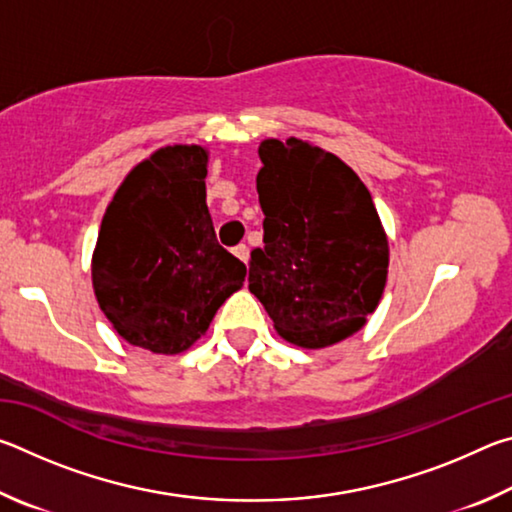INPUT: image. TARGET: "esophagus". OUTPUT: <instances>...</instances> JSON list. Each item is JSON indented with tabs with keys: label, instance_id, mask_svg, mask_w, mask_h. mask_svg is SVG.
I'll return each instance as SVG.
<instances>
[{
	"label": "esophagus",
	"instance_id": "esophagus-1",
	"mask_svg": "<svg viewBox=\"0 0 512 512\" xmlns=\"http://www.w3.org/2000/svg\"><path fill=\"white\" fill-rule=\"evenodd\" d=\"M232 253H235V257L237 259H241V262H248V246L246 244H239V246H235L232 248Z\"/></svg>",
	"mask_w": 512,
	"mask_h": 512
}]
</instances>
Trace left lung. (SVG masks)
<instances>
[{"instance_id": "obj_1", "label": "left lung", "mask_w": 512, "mask_h": 512, "mask_svg": "<svg viewBox=\"0 0 512 512\" xmlns=\"http://www.w3.org/2000/svg\"><path fill=\"white\" fill-rule=\"evenodd\" d=\"M257 194L264 246L248 289L282 339L325 348L366 323L384 293L388 241L372 196L336 155L291 137L264 140Z\"/></svg>"}]
</instances>
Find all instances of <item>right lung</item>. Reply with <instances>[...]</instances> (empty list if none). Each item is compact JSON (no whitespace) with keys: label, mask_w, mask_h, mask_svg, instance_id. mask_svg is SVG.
<instances>
[{"label":"right lung","mask_w":512,"mask_h":512,"mask_svg":"<svg viewBox=\"0 0 512 512\" xmlns=\"http://www.w3.org/2000/svg\"><path fill=\"white\" fill-rule=\"evenodd\" d=\"M205 176L203 146H164L128 173L101 221L94 293L137 348L187 350L244 284V262L216 241Z\"/></svg>","instance_id":"obj_1"}]
</instances>
